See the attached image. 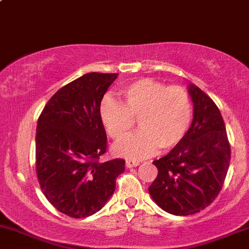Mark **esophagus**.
<instances>
[{"label": "esophagus", "instance_id": "1", "mask_svg": "<svg viewBox=\"0 0 249 249\" xmlns=\"http://www.w3.org/2000/svg\"><path fill=\"white\" fill-rule=\"evenodd\" d=\"M138 165H140V161H138V160H125V166L128 168H132V167H135L138 166Z\"/></svg>", "mask_w": 249, "mask_h": 249}]
</instances>
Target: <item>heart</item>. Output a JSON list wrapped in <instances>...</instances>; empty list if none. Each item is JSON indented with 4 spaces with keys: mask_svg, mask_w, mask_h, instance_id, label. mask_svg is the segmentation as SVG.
Instances as JSON below:
<instances>
[{
    "mask_svg": "<svg viewBox=\"0 0 249 249\" xmlns=\"http://www.w3.org/2000/svg\"><path fill=\"white\" fill-rule=\"evenodd\" d=\"M124 104L110 97L101 102V121L114 140L129 134L139 120L141 129L114 147L116 156L142 159L177 146L188 133L194 107L189 92L181 87H166L164 83L142 78L121 90Z\"/></svg>",
    "mask_w": 249,
    "mask_h": 249,
    "instance_id": "obj_1",
    "label": "heart"
}]
</instances>
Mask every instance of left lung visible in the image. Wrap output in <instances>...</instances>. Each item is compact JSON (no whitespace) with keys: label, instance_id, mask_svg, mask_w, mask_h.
I'll list each match as a JSON object with an SVG mask.
<instances>
[{"label":"left lung","instance_id":"left-lung-1","mask_svg":"<svg viewBox=\"0 0 249 249\" xmlns=\"http://www.w3.org/2000/svg\"><path fill=\"white\" fill-rule=\"evenodd\" d=\"M188 92L194 119L188 133L165 157L154 160L158 176L148 188L159 208L176 216L199 213L220 194L231 161V146L217 106L192 83Z\"/></svg>","mask_w":249,"mask_h":249}]
</instances>
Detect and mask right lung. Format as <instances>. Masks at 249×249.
<instances>
[{
    "label": "right lung",
    "instance_id": "add662e5",
    "mask_svg": "<svg viewBox=\"0 0 249 249\" xmlns=\"http://www.w3.org/2000/svg\"><path fill=\"white\" fill-rule=\"evenodd\" d=\"M119 73L90 72L58 90L39 116L36 175L49 202L74 218L91 216L113 196L124 160L98 162L107 149L100 117L104 93Z\"/></svg>",
    "mask_w": 249,
    "mask_h": 249
}]
</instances>
